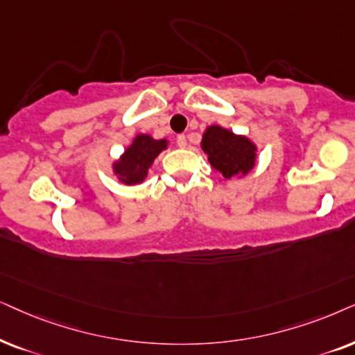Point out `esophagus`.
Here are the masks:
<instances>
[{
  "label": "esophagus",
  "instance_id": "1",
  "mask_svg": "<svg viewBox=\"0 0 355 355\" xmlns=\"http://www.w3.org/2000/svg\"><path fill=\"white\" fill-rule=\"evenodd\" d=\"M177 146L178 148H187V136L185 135L177 136Z\"/></svg>",
  "mask_w": 355,
  "mask_h": 355
}]
</instances>
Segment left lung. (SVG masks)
I'll list each match as a JSON object with an SVG mask.
<instances>
[{"instance_id":"8db88e82","label":"left lung","mask_w":355,"mask_h":355,"mask_svg":"<svg viewBox=\"0 0 355 355\" xmlns=\"http://www.w3.org/2000/svg\"><path fill=\"white\" fill-rule=\"evenodd\" d=\"M202 150L212 167L225 178L248 173L254 165V144L220 126H209L202 136Z\"/></svg>"}]
</instances>
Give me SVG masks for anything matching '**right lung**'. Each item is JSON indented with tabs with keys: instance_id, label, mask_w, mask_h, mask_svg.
Listing matches in <instances>:
<instances>
[{
	"instance_id": "right-lung-1",
	"label": "right lung",
	"mask_w": 355,
	"mask_h": 355,
	"mask_svg": "<svg viewBox=\"0 0 355 355\" xmlns=\"http://www.w3.org/2000/svg\"><path fill=\"white\" fill-rule=\"evenodd\" d=\"M165 148H167L165 139L157 141L148 135L136 136L133 144L121 155L120 162L113 165L115 173L120 175V180L123 183H128V185L143 182L148 175L150 164Z\"/></svg>"
}]
</instances>
